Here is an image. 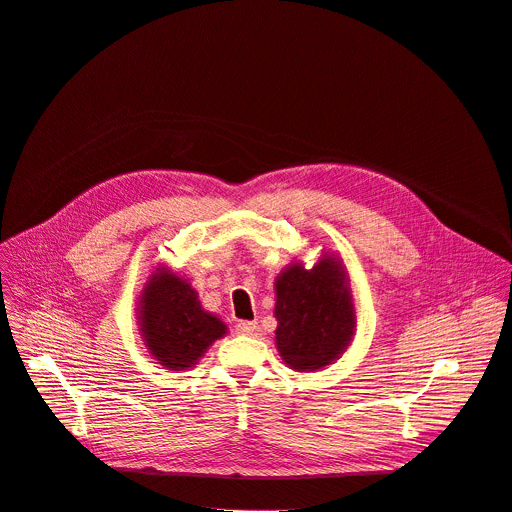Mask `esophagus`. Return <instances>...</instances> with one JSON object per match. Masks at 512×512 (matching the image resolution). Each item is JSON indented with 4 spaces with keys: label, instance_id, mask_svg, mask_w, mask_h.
I'll return each mask as SVG.
<instances>
[{
    "label": "esophagus",
    "instance_id": "1",
    "mask_svg": "<svg viewBox=\"0 0 512 512\" xmlns=\"http://www.w3.org/2000/svg\"><path fill=\"white\" fill-rule=\"evenodd\" d=\"M255 329H257V322H251V320H241V322H237V333L243 335V337L253 335Z\"/></svg>",
    "mask_w": 512,
    "mask_h": 512
}]
</instances>
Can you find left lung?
<instances>
[{
    "mask_svg": "<svg viewBox=\"0 0 512 512\" xmlns=\"http://www.w3.org/2000/svg\"><path fill=\"white\" fill-rule=\"evenodd\" d=\"M275 345L296 371H316L349 347L357 318L343 261L324 253L312 269L288 265L275 277Z\"/></svg>",
    "mask_w": 512,
    "mask_h": 512,
    "instance_id": "1",
    "label": "left lung"
}]
</instances>
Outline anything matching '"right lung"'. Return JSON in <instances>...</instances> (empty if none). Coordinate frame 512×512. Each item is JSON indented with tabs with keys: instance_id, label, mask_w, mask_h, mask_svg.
Segmentation results:
<instances>
[{
	"instance_id": "add662e5",
	"label": "right lung",
	"mask_w": 512,
	"mask_h": 512,
	"mask_svg": "<svg viewBox=\"0 0 512 512\" xmlns=\"http://www.w3.org/2000/svg\"><path fill=\"white\" fill-rule=\"evenodd\" d=\"M138 327L153 359L173 371L194 367L226 335V324L202 308L192 284L167 267H157L145 284Z\"/></svg>"
}]
</instances>
